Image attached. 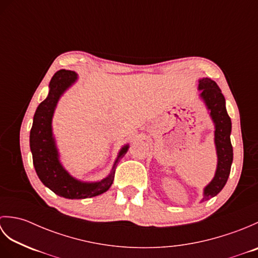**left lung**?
<instances>
[{"mask_svg": "<svg viewBox=\"0 0 258 258\" xmlns=\"http://www.w3.org/2000/svg\"><path fill=\"white\" fill-rule=\"evenodd\" d=\"M201 96L207 108L211 111L212 119L215 123V145L217 151V169L215 177L204 189L203 201H207L217 195L225 186L233 162V147L231 143L232 122L226 112L225 97L218 85L211 79L200 80Z\"/></svg>", "mask_w": 258, "mask_h": 258, "instance_id": "obj_1", "label": "left lung"}]
</instances>
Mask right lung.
Instances as JSON below:
<instances>
[{
    "mask_svg": "<svg viewBox=\"0 0 258 258\" xmlns=\"http://www.w3.org/2000/svg\"><path fill=\"white\" fill-rule=\"evenodd\" d=\"M75 80L76 73L73 71L59 70L53 75L50 82V93L37 106L30 133L33 164L38 178L58 196L71 200L87 199L106 191L114 180L115 165L118 162V158L124 156L128 151L127 145L120 150L111 174L97 183L79 182L62 167L61 163L58 162L57 150L52 136V116L59 96L71 84L74 83Z\"/></svg>",
    "mask_w": 258,
    "mask_h": 258,
    "instance_id": "right-lung-1",
    "label": "right lung"
}]
</instances>
